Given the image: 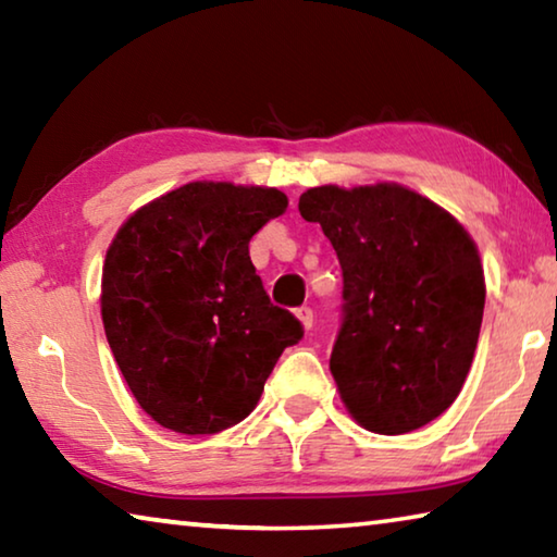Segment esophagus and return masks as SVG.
I'll list each match as a JSON object with an SVG mask.
<instances>
[{
    "instance_id": "1",
    "label": "esophagus",
    "mask_w": 557,
    "mask_h": 557,
    "mask_svg": "<svg viewBox=\"0 0 557 557\" xmlns=\"http://www.w3.org/2000/svg\"><path fill=\"white\" fill-rule=\"evenodd\" d=\"M295 314H297V319L301 322V326H305L307 332H309V329H312V324H314V312H312V307H299Z\"/></svg>"
}]
</instances>
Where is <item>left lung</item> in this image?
Masks as SVG:
<instances>
[{
    "mask_svg": "<svg viewBox=\"0 0 557 557\" xmlns=\"http://www.w3.org/2000/svg\"><path fill=\"white\" fill-rule=\"evenodd\" d=\"M299 213L319 223L344 272L329 369L346 410L379 435L445 412L465 385L484 317V270L461 223L400 184L317 186Z\"/></svg>",
    "mask_w": 557,
    "mask_h": 557,
    "instance_id": "1",
    "label": "left lung"
}]
</instances>
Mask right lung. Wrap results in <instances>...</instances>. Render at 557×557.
<instances>
[{
	"label": "right lung",
	"instance_id": "right-lung-1",
	"mask_svg": "<svg viewBox=\"0 0 557 557\" xmlns=\"http://www.w3.org/2000/svg\"><path fill=\"white\" fill-rule=\"evenodd\" d=\"M265 186L191 182L122 223L102 265L106 336L139 408L166 430L213 435L256 408L305 329L275 307L248 243L285 213Z\"/></svg>",
	"mask_w": 557,
	"mask_h": 557
}]
</instances>
